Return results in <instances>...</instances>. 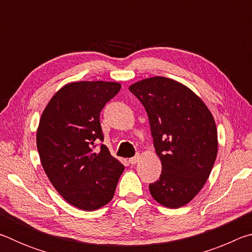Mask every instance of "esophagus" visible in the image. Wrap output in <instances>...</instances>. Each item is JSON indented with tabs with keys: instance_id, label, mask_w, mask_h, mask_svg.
<instances>
[{
	"instance_id": "34e87169",
	"label": "esophagus",
	"mask_w": 252,
	"mask_h": 252,
	"mask_svg": "<svg viewBox=\"0 0 252 252\" xmlns=\"http://www.w3.org/2000/svg\"><path fill=\"white\" fill-rule=\"evenodd\" d=\"M139 160H140V155L135 156V157H133V158H131V159H129V163H130V164H135L136 162H138Z\"/></svg>"
}]
</instances>
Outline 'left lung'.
<instances>
[{"instance_id":"1","label":"left lung","mask_w":252,"mask_h":252,"mask_svg":"<svg viewBox=\"0 0 252 252\" xmlns=\"http://www.w3.org/2000/svg\"><path fill=\"white\" fill-rule=\"evenodd\" d=\"M129 90L146 109L158 157L159 180L149 185L162 206L189 203L207 182L218 153L215 119L204 102L182 83L164 76L135 82Z\"/></svg>"}]
</instances>
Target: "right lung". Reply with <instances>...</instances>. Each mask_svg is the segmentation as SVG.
Instances as JSON below:
<instances>
[{
    "label": "right lung",
    "mask_w": 252,
    "mask_h": 252,
    "mask_svg": "<svg viewBox=\"0 0 252 252\" xmlns=\"http://www.w3.org/2000/svg\"><path fill=\"white\" fill-rule=\"evenodd\" d=\"M121 84L80 81L65 84L52 96L42 113L36 147L49 180L72 206L93 211L112 200L125 170L120 161L101 144L100 112Z\"/></svg>",
    "instance_id": "obj_1"
}]
</instances>
